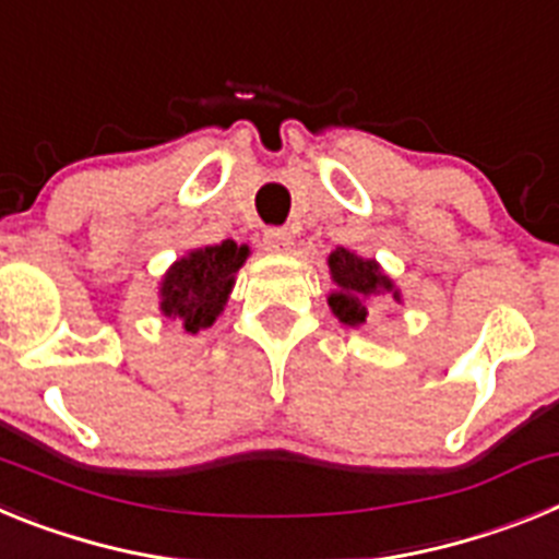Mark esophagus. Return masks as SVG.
I'll return each mask as SVG.
<instances>
[{
	"mask_svg": "<svg viewBox=\"0 0 559 559\" xmlns=\"http://www.w3.org/2000/svg\"><path fill=\"white\" fill-rule=\"evenodd\" d=\"M263 246L269 251H274V254H288L294 249V237L285 229H269L263 237Z\"/></svg>",
	"mask_w": 559,
	"mask_h": 559,
	"instance_id": "esophagus-1",
	"label": "esophagus"
}]
</instances>
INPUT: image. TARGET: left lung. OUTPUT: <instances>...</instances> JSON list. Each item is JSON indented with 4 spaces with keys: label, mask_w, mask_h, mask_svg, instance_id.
Instances as JSON below:
<instances>
[{
    "label": "left lung",
    "mask_w": 559,
    "mask_h": 559,
    "mask_svg": "<svg viewBox=\"0 0 559 559\" xmlns=\"http://www.w3.org/2000/svg\"><path fill=\"white\" fill-rule=\"evenodd\" d=\"M328 265L335 283V290L328 296V305L338 322L360 328L367 322L374 296L389 294L394 302H400V290L374 260H364L349 249H335L328 257Z\"/></svg>",
    "instance_id": "8db88e82"
}]
</instances>
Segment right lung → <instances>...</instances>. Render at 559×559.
Listing matches in <instances>:
<instances>
[{
    "label": "right lung",
    "instance_id": "1",
    "mask_svg": "<svg viewBox=\"0 0 559 559\" xmlns=\"http://www.w3.org/2000/svg\"><path fill=\"white\" fill-rule=\"evenodd\" d=\"M249 257V246L224 240L218 246L192 249L162 276L159 310L167 319L181 322L187 333L212 328L224 313L235 285V274Z\"/></svg>",
    "mask_w": 559,
    "mask_h": 559
}]
</instances>
